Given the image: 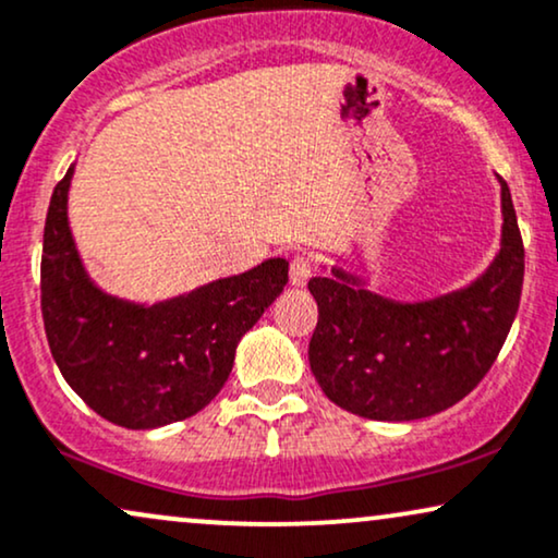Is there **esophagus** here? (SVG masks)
Segmentation results:
<instances>
[{
    "mask_svg": "<svg viewBox=\"0 0 558 558\" xmlns=\"http://www.w3.org/2000/svg\"><path fill=\"white\" fill-rule=\"evenodd\" d=\"M314 275V263L306 255H295L291 259V283L293 286H306L308 278Z\"/></svg>",
    "mask_w": 558,
    "mask_h": 558,
    "instance_id": "esophagus-1",
    "label": "esophagus"
}]
</instances>
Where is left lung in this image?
<instances>
[{
    "instance_id": "left-lung-1",
    "label": "left lung",
    "mask_w": 558,
    "mask_h": 558,
    "mask_svg": "<svg viewBox=\"0 0 558 558\" xmlns=\"http://www.w3.org/2000/svg\"><path fill=\"white\" fill-rule=\"evenodd\" d=\"M502 242L474 283L427 301H393L342 267L308 280L319 306L308 363L337 407L409 422L453 407L486 376L520 306L525 250L507 182Z\"/></svg>"
}]
</instances>
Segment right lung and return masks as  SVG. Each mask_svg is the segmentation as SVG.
Segmentation results:
<instances>
[{"label": "right lung", "mask_w": 558, "mask_h": 558, "mask_svg": "<svg viewBox=\"0 0 558 558\" xmlns=\"http://www.w3.org/2000/svg\"><path fill=\"white\" fill-rule=\"evenodd\" d=\"M74 165L53 187L40 259V308L61 376L112 425L154 429L201 412L227 384L236 344L283 293L288 263L270 257L178 299L146 306L105 293L69 229Z\"/></svg>", "instance_id": "1"}]
</instances>
